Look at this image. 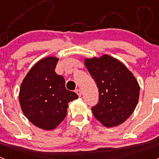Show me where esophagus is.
Here are the masks:
<instances>
[{
  "instance_id": "34e87169",
  "label": "esophagus",
  "mask_w": 159,
  "mask_h": 159,
  "mask_svg": "<svg viewBox=\"0 0 159 159\" xmlns=\"http://www.w3.org/2000/svg\"><path fill=\"white\" fill-rule=\"evenodd\" d=\"M75 92H76V94H77V95H78L79 97H80L81 95H82V93H81L80 89H76V90H75Z\"/></svg>"
}]
</instances>
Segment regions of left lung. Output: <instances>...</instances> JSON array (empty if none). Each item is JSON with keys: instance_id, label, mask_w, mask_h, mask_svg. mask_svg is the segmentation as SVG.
<instances>
[{"instance_id": "obj_1", "label": "left lung", "mask_w": 159, "mask_h": 159, "mask_svg": "<svg viewBox=\"0 0 159 159\" xmlns=\"http://www.w3.org/2000/svg\"><path fill=\"white\" fill-rule=\"evenodd\" d=\"M85 65L99 89V102L92 107L95 119L107 127L123 123L139 101L136 79L124 64L107 55L86 59Z\"/></svg>"}]
</instances>
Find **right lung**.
<instances>
[{
  "label": "right lung",
  "instance_id": "right-lung-1",
  "mask_svg": "<svg viewBox=\"0 0 159 159\" xmlns=\"http://www.w3.org/2000/svg\"><path fill=\"white\" fill-rule=\"evenodd\" d=\"M58 59L46 57L31 68L20 86L19 99L22 111L32 123L52 130L67 115L68 102L78 95L66 89L65 80L55 68Z\"/></svg>",
  "mask_w": 159,
  "mask_h": 159
}]
</instances>
